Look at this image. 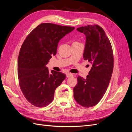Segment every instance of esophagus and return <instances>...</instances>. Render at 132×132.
<instances>
[{
  "label": "esophagus",
  "instance_id": "1",
  "mask_svg": "<svg viewBox=\"0 0 132 132\" xmlns=\"http://www.w3.org/2000/svg\"><path fill=\"white\" fill-rule=\"evenodd\" d=\"M73 74H71V73H68L67 74V78L71 77H73Z\"/></svg>",
  "mask_w": 132,
  "mask_h": 132
}]
</instances>
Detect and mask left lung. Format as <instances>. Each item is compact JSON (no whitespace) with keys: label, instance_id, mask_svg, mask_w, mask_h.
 <instances>
[{"label":"left lung","instance_id":"8db88e82","mask_svg":"<svg viewBox=\"0 0 132 132\" xmlns=\"http://www.w3.org/2000/svg\"><path fill=\"white\" fill-rule=\"evenodd\" d=\"M77 30L85 34L83 54L92 67L86 79L78 75L74 87V98L80 105L91 107L97 105L105 94L113 69V53L109 38L101 27L89 25Z\"/></svg>","mask_w":132,"mask_h":132}]
</instances>
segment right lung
Returning a JSON list of instances; mask_svg holds the SVG:
<instances>
[{"label": "right lung", "instance_id": "right-lung-1", "mask_svg": "<svg viewBox=\"0 0 132 132\" xmlns=\"http://www.w3.org/2000/svg\"><path fill=\"white\" fill-rule=\"evenodd\" d=\"M75 29L52 23H42L27 35L19 52L18 61L19 84L24 97L37 107L48 105L54 91L66 75L46 67L56 54L60 39Z\"/></svg>", "mask_w": 132, "mask_h": 132}]
</instances>
